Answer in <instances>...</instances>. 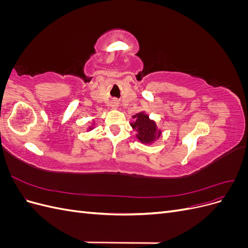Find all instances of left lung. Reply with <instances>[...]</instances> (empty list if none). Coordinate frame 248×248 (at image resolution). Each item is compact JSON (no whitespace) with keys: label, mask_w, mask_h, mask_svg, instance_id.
<instances>
[{"label":"left lung","mask_w":248,"mask_h":248,"mask_svg":"<svg viewBox=\"0 0 248 248\" xmlns=\"http://www.w3.org/2000/svg\"><path fill=\"white\" fill-rule=\"evenodd\" d=\"M133 119L134 121L131 123V126L138 131L137 137L140 141L150 144L155 140L156 137H159L160 131L157 130L155 122L150 120L149 116L145 115L144 112L133 116Z\"/></svg>","instance_id":"left-lung-1"}]
</instances>
